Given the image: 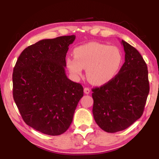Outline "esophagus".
<instances>
[{"mask_svg": "<svg viewBox=\"0 0 159 159\" xmlns=\"http://www.w3.org/2000/svg\"><path fill=\"white\" fill-rule=\"evenodd\" d=\"M90 92V88H84V93H85V94H89Z\"/></svg>", "mask_w": 159, "mask_h": 159, "instance_id": "1", "label": "esophagus"}]
</instances>
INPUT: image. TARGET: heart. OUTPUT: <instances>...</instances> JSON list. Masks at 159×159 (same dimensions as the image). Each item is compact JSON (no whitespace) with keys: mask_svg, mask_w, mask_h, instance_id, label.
<instances>
[{"mask_svg":"<svg viewBox=\"0 0 159 159\" xmlns=\"http://www.w3.org/2000/svg\"><path fill=\"white\" fill-rule=\"evenodd\" d=\"M75 58H67V69L75 79L82 77L86 69L87 77L96 85L105 84L114 79L120 69L122 56L115 46L91 42L76 48Z\"/></svg>","mask_w":159,"mask_h":159,"instance_id":"b5f03b06","label":"heart"}]
</instances>
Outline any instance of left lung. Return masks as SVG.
Listing matches in <instances>:
<instances>
[{
	"label": "left lung",
	"instance_id": "left-lung-1",
	"mask_svg": "<svg viewBox=\"0 0 159 159\" xmlns=\"http://www.w3.org/2000/svg\"><path fill=\"white\" fill-rule=\"evenodd\" d=\"M125 52L123 66L114 79L93 89V117L106 132L127 129L143 115L149 93L148 71L138 50L121 41Z\"/></svg>",
	"mask_w": 159,
	"mask_h": 159
}]
</instances>
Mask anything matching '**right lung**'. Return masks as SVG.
<instances>
[{"label": "right lung", "instance_id": "right-lung-1", "mask_svg": "<svg viewBox=\"0 0 159 159\" xmlns=\"http://www.w3.org/2000/svg\"><path fill=\"white\" fill-rule=\"evenodd\" d=\"M75 35L44 39L19 56L13 71V97L25 122L48 135L71 124L83 88L68 79L66 56Z\"/></svg>", "mask_w": 159, "mask_h": 159}]
</instances>
